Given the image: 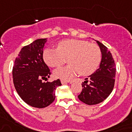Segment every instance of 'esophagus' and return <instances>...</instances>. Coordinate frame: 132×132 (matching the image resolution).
Here are the masks:
<instances>
[{
  "label": "esophagus",
  "instance_id": "34e87169",
  "mask_svg": "<svg viewBox=\"0 0 132 132\" xmlns=\"http://www.w3.org/2000/svg\"><path fill=\"white\" fill-rule=\"evenodd\" d=\"M61 84H66L67 83H69V81H65V80H61Z\"/></svg>",
  "mask_w": 132,
  "mask_h": 132
}]
</instances>
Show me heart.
Returning a JSON list of instances; mask_svg holds the SVG:
<instances>
[{"mask_svg":"<svg viewBox=\"0 0 132 132\" xmlns=\"http://www.w3.org/2000/svg\"><path fill=\"white\" fill-rule=\"evenodd\" d=\"M101 51L96 44L81 40H63L57 49L46 48L43 53L46 63L51 67H58L67 59L69 65L54 71L56 78L69 80L77 74L89 76L93 73L101 61Z\"/></svg>","mask_w":132,"mask_h":132,"instance_id":"heart-1","label":"heart"}]
</instances>
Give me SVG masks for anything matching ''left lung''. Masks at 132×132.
<instances>
[{
    "label": "left lung",
    "instance_id": "8db88e82",
    "mask_svg": "<svg viewBox=\"0 0 132 132\" xmlns=\"http://www.w3.org/2000/svg\"><path fill=\"white\" fill-rule=\"evenodd\" d=\"M96 42L102 54L100 66L95 72L85 79L86 81L81 84L82 90L78 96L81 102L88 105L104 101L113 91L115 81L116 67L111 53L104 44L97 40Z\"/></svg>",
    "mask_w": 132,
    "mask_h": 132
}]
</instances>
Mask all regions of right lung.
<instances>
[{
	"instance_id": "obj_1",
	"label": "right lung",
	"mask_w": 132,
	"mask_h": 132,
	"mask_svg": "<svg viewBox=\"0 0 132 132\" xmlns=\"http://www.w3.org/2000/svg\"><path fill=\"white\" fill-rule=\"evenodd\" d=\"M47 38L36 40L23 47L15 59L13 78L15 90L25 103L33 107L48 106L55 99V92L61 86L60 79L43 82L51 71L43 60V48Z\"/></svg>"
}]
</instances>
